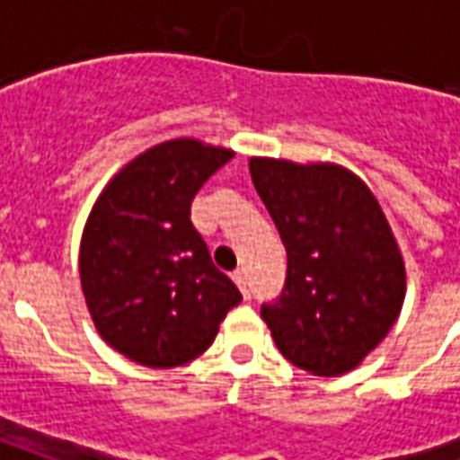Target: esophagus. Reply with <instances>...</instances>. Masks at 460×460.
I'll use <instances>...</instances> for the list:
<instances>
[{
  "label": "esophagus",
  "mask_w": 460,
  "mask_h": 460,
  "mask_svg": "<svg viewBox=\"0 0 460 460\" xmlns=\"http://www.w3.org/2000/svg\"><path fill=\"white\" fill-rule=\"evenodd\" d=\"M234 281H236V287L241 288L243 298H251V281H248V274H245L243 270L234 272Z\"/></svg>",
  "instance_id": "obj_1"
}]
</instances>
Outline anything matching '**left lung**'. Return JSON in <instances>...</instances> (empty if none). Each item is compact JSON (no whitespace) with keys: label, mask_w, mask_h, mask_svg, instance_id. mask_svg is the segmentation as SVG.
Listing matches in <instances>:
<instances>
[{"label":"left lung","mask_w":460,"mask_h":460,"mask_svg":"<svg viewBox=\"0 0 460 460\" xmlns=\"http://www.w3.org/2000/svg\"><path fill=\"white\" fill-rule=\"evenodd\" d=\"M251 176L288 258L284 291L260 310L277 349L317 377L350 372L406 298L403 255L377 198L332 162L251 157Z\"/></svg>","instance_id":"obj_1"}]
</instances>
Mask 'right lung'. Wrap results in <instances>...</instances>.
I'll list each match as a JSON object with an SVG mask.
<instances>
[{"instance_id":"1","label":"right lung","mask_w":460,"mask_h":460,"mask_svg":"<svg viewBox=\"0 0 460 460\" xmlns=\"http://www.w3.org/2000/svg\"><path fill=\"white\" fill-rule=\"evenodd\" d=\"M231 157L202 140H166L114 173L90 209L78 255L85 305L100 336L133 363H190L241 303L190 222L195 193Z\"/></svg>"}]
</instances>
